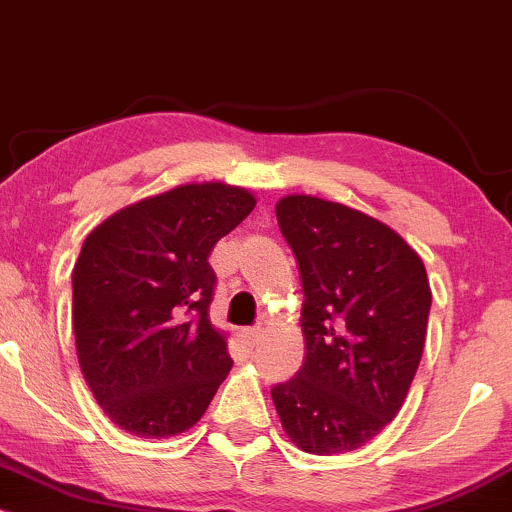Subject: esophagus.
<instances>
[{"instance_id":"obj_1","label":"esophagus","mask_w":512,"mask_h":512,"mask_svg":"<svg viewBox=\"0 0 512 512\" xmlns=\"http://www.w3.org/2000/svg\"><path fill=\"white\" fill-rule=\"evenodd\" d=\"M243 339L248 346H255L260 342V327H248V330H243Z\"/></svg>"}]
</instances>
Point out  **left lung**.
<instances>
[{
  "label": "left lung",
  "instance_id": "8db88e82",
  "mask_svg": "<svg viewBox=\"0 0 512 512\" xmlns=\"http://www.w3.org/2000/svg\"><path fill=\"white\" fill-rule=\"evenodd\" d=\"M276 221L305 293V363L272 387L276 414L305 452L356 450L395 419L419 368L426 267L390 226L339 202L289 195Z\"/></svg>",
  "mask_w": 512,
  "mask_h": 512
}]
</instances>
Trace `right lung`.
I'll use <instances>...</instances> for the list:
<instances>
[{
    "label": "right lung",
    "mask_w": 512,
    "mask_h": 512,
    "mask_svg": "<svg viewBox=\"0 0 512 512\" xmlns=\"http://www.w3.org/2000/svg\"><path fill=\"white\" fill-rule=\"evenodd\" d=\"M257 199L192 182L129 204L88 233L72 274L76 354L108 419L168 438L202 419L233 361L211 325L214 245Z\"/></svg>",
    "instance_id": "1"
}]
</instances>
